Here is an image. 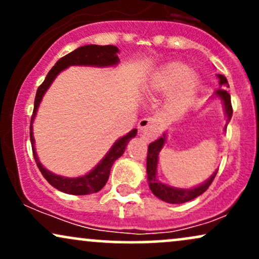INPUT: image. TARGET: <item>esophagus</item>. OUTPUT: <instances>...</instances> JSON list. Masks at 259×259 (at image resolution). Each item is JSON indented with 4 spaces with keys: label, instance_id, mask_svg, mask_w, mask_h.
Segmentation results:
<instances>
[{
    "label": "esophagus",
    "instance_id": "1",
    "mask_svg": "<svg viewBox=\"0 0 259 259\" xmlns=\"http://www.w3.org/2000/svg\"><path fill=\"white\" fill-rule=\"evenodd\" d=\"M139 130L142 135H145L148 139H152L157 135V127L154 125V120L152 118H142L139 121Z\"/></svg>",
    "mask_w": 259,
    "mask_h": 259
}]
</instances>
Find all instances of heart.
Here are the masks:
<instances>
[{"label": "heart", "instance_id": "obj_1", "mask_svg": "<svg viewBox=\"0 0 259 259\" xmlns=\"http://www.w3.org/2000/svg\"><path fill=\"white\" fill-rule=\"evenodd\" d=\"M189 67L179 62H174L165 65L164 68L154 74L151 80V88L156 91H168L174 86L179 84L181 79L183 81L178 86L175 95L171 100V106L177 111H183L190 103L192 102L196 96L198 88V79L194 74L189 73Z\"/></svg>", "mask_w": 259, "mask_h": 259}]
</instances>
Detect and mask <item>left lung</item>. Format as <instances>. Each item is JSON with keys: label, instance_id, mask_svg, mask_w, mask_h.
I'll return each instance as SVG.
<instances>
[{"label": "left lung", "instance_id": "1", "mask_svg": "<svg viewBox=\"0 0 259 259\" xmlns=\"http://www.w3.org/2000/svg\"><path fill=\"white\" fill-rule=\"evenodd\" d=\"M219 81H221V85L223 88H229L228 80L224 75L222 74H218ZM218 96L222 97L223 102H224L225 112H227L228 119H230L231 115H233V106H231V99L230 94L225 90V89H219L215 92ZM164 136L160 138L156 141H153L152 144L148 145L147 148V179H148V185H150L151 191L153 192L154 196L160 198L162 201L168 202V203H185V202H189L194 198L198 197V196L203 194L204 191L210 186V184L214 180L217 171L212 177L208 179L206 183L202 184V185L195 187V189L190 190H184V189H174V187L167 186L164 184L159 183L157 180V163H158V154L159 151L162 150L163 145H164Z\"/></svg>", "mask_w": 259, "mask_h": 259}]
</instances>
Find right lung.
Listing matches in <instances>:
<instances>
[{"label": "right lung", "mask_w": 259, "mask_h": 259, "mask_svg": "<svg viewBox=\"0 0 259 259\" xmlns=\"http://www.w3.org/2000/svg\"><path fill=\"white\" fill-rule=\"evenodd\" d=\"M118 47L113 46V45H106V46H100V45H88V46H81L79 49L74 50L73 52L68 53L64 57L58 59V62L52 67L47 74L46 79L44 82L38 86L36 96H35L34 102V111L31 115V124H30V141L32 146V154H34L35 162H36L37 168L40 169L41 174L44 178L49 181L53 187L59 190V191L65 192V194L70 195H89L94 194V192L100 191L103 186L106 185L107 180L109 178L111 173V168L115 159H118L121 154L125 151L126 145L133 138H135L138 130L134 129L127 135L118 140L113 147L107 153V156L102 159V162L97 165L94 170L90 173L80 178H63L59 175L52 174L47 169L42 167L36 156L34 148V136H32V121H34L35 114H36L37 107L40 105L41 99H42L44 94L46 92L49 86L51 85L53 79L59 72L65 69L69 65H99V67H106V65L117 64L119 58L117 56Z\"/></svg>", "instance_id": "1"}]
</instances>
